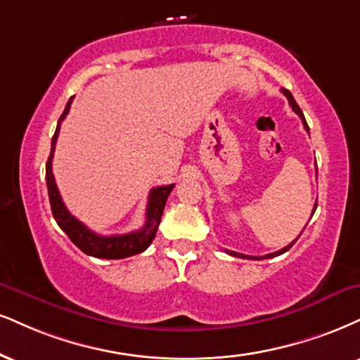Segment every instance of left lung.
<instances>
[{"mask_svg": "<svg viewBox=\"0 0 360 360\" xmlns=\"http://www.w3.org/2000/svg\"><path fill=\"white\" fill-rule=\"evenodd\" d=\"M281 92H283L285 97L288 98V103H290V107H292V110L295 112V114H297L298 117H300V119H302V124H304V127H305V131L309 132V125H307V120H305V117H304V112H302V110H300V107L297 105V102H295V98H293V95L290 94L287 89H281ZM315 210H317V205L314 206V213H315ZM295 241H297V240H293L292 243L285 246V248H281V250H278V251H275V253L265 255V257H250V255L236 253V251H231V250H226V253H228V255H231V257H236V258H246V259H265V258H274V257H278V255H281V253H285V251H288L290 248H292L293 245H295Z\"/></svg>", "mask_w": 360, "mask_h": 360, "instance_id": "left-lung-1", "label": "left lung"}]
</instances>
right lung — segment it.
Here are the masks:
<instances>
[{
	"label": "right lung",
	"instance_id": "right-lung-1",
	"mask_svg": "<svg viewBox=\"0 0 360 360\" xmlns=\"http://www.w3.org/2000/svg\"><path fill=\"white\" fill-rule=\"evenodd\" d=\"M73 97L65 105L63 114L60 115L58 124H56V131L51 137V150L49 155V161H46V188H49V198H50V206L51 213H53L55 221L58 223V226L67 233V236L70 238L72 243L84 251V253L90 255L95 258H107V259H120L132 257V255L142 253L147 250V246L153 243L158 233L159 223H161V216L166 206L167 196L171 194L174 184L167 186H159L154 188L149 194V202H147V211H146V224L139 231L127 233V235H114V236H102L94 233L92 229H89L84 223L73 216L70 211L67 210L60 196L58 188H56L53 172H51V159H53L55 153V144L56 139H58L60 132V124L63 122V119L67 117L68 110H70Z\"/></svg>",
	"mask_w": 360,
	"mask_h": 360
}]
</instances>
